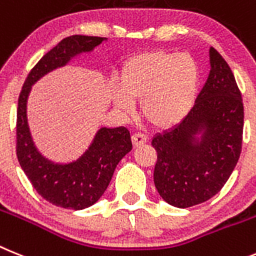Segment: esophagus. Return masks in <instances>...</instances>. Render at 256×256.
I'll return each instance as SVG.
<instances>
[{
    "label": "esophagus",
    "mask_w": 256,
    "mask_h": 256,
    "mask_svg": "<svg viewBox=\"0 0 256 256\" xmlns=\"http://www.w3.org/2000/svg\"><path fill=\"white\" fill-rule=\"evenodd\" d=\"M131 139H132V144H134V146H140L146 143V135L140 134V132H136V134L132 135Z\"/></svg>",
    "instance_id": "obj_1"
}]
</instances>
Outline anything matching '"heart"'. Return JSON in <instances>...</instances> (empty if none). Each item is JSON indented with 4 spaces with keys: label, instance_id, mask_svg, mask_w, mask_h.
<instances>
[{
    "label": "heart",
    "instance_id": "1",
    "mask_svg": "<svg viewBox=\"0 0 256 256\" xmlns=\"http://www.w3.org/2000/svg\"><path fill=\"white\" fill-rule=\"evenodd\" d=\"M200 84L198 66L190 55L153 50L130 58L122 66L121 88L112 91L113 103L128 110L140 100V114L156 128L183 121L194 106Z\"/></svg>",
    "mask_w": 256,
    "mask_h": 256
}]
</instances>
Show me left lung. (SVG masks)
I'll use <instances>...</instances> for the list:
<instances>
[{"mask_svg":"<svg viewBox=\"0 0 256 256\" xmlns=\"http://www.w3.org/2000/svg\"><path fill=\"white\" fill-rule=\"evenodd\" d=\"M210 74L186 118L153 136V180L168 205L186 208L214 197L234 170L242 146L244 104L234 76L214 48Z\"/></svg>","mask_w":256,"mask_h":256,"instance_id":"left-lung-1","label":"left lung"}]
</instances>
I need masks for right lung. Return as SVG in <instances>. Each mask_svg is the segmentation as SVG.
Masks as SVG:
<instances>
[{"label": "right lung", "mask_w": 256, "mask_h": 256, "mask_svg": "<svg viewBox=\"0 0 256 256\" xmlns=\"http://www.w3.org/2000/svg\"><path fill=\"white\" fill-rule=\"evenodd\" d=\"M103 41H106V37L80 34L62 40L30 70L18 100V161L37 193L59 208L82 210L100 198L112 180L118 162L132 150L130 131L124 126L100 128L78 158L70 162H54L42 154L33 142L26 117V103L32 86L38 80L66 66L74 58L91 52Z\"/></svg>", "instance_id": "1"}]
</instances>
